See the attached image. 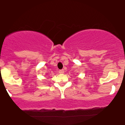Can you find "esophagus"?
I'll return each mask as SVG.
<instances>
[{
    "instance_id": "esophagus-1",
    "label": "esophagus",
    "mask_w": 125,
    "mask_h": 125,
    "mask_svg": "<svg viewBox=\"0 0 125 125\" xmlns=\"http://www.w3.org/2000/svg\"><path fill=\"white\" fill-rule=\"evenodd\" d=\"M59 73H60V74H63L64 73V70H59Z\"/></svg>"
}]
</instances>
